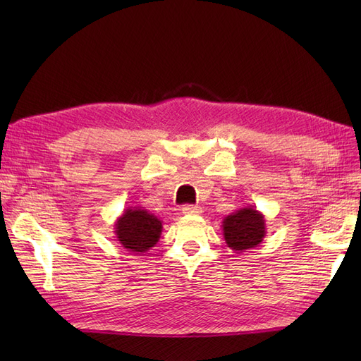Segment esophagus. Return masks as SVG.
Listing matches in <instances>:
<instances>
[{
  "label": "esophagus",
  "mask_w": 361,
  "mask_h": 361,
  "mask_svg": "<svg viewBox=\"0 0 361 361\" xmlns=\"http://www.w3.org/2000/svg\"><path fill=\"white\" fill-rule=\"evenodd\" d=\"M182 212H183L185 215H199L202 211L199 209L197 206L187 204V206H183V207H182Z\"/></svg>",
  "instance_id": "esophagus-1"
}]
</instances>
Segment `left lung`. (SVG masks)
<instances>
[{"mask_svg": "<svg viewBox=\"0 0 361 361\" xmlns=\"http://www.w3.org/2000/svg\"><path fill=\"white\" fill-rule=\"evenodd\" d=\"M267 235L265 215L256 207H241V209L224 216L223 236L227 247L243 253L245 250L257 247Z\"/></svg>", "mask_w": 361, "mask_h": 361, "instance_id": "1", "label": "left lung"}]
</instances>
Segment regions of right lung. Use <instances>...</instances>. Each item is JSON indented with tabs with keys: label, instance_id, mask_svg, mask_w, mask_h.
<instances>
[{
	"label": "right lung",
	"instance_id": "add662e5",
	"mask_svg": "<svg viewBox=\"0 0 361 361\" xmlns=\"http://www.w3.org/2000/svg\"><path fill=\"white\" fill-rule=\"evenodd\" d=\"M114 233L123 248L134 255H143L159 241L162 221L143 207L129 206L116 220Z\"/></svg>",
	"mask_w": 361,
	"mask_h": 361
}]
</instances>
